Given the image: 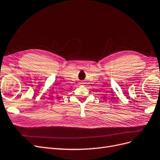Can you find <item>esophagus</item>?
Returning a JSON list of instances; mask_svg holds the SVG:
<instances>
[{"instance_id": "1", "label": "esophagus", "mask_w": 160, "mask_h": 160, "mask_svg": "<svg viewBox=\"0 0 160 160\" xmlns=\"http://www.w3.org/2000/svg\"><path fill=\"white\" fill-rule=\"evenodd\" d=\"M80 85H83V82H80Z\"/></svg>"}]
</instances>
